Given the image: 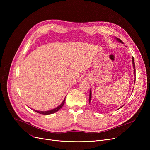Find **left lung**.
Returning <instances> with one entry per match:
<instances>
[{
  "label": "left lung",
  "mask_w": 150,
  "mask_h": 150,
  "mask_svg": "<svg viewBox=\"0 0 150 150\" xmlns=\"http://www.w3.org/2000/svg\"><path fill=\"white\" fill-rule=\"evenodd\" d=\"M117 40L120 42V43H122L123 44V42L122 41L121 39H120L119 38H118L117 37L115 38ZM132 66H133V69H134V83H135V81H136V69H135V63H134V58L132 57ZM89 103H91V98H92V92H91V89H90V91H89ZM121 107V108H122Z\"/></svg>",
  "instance_id": "8db88e82"
}]
</instances>
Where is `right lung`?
<instances>
[{
	"mask_svg": "<svg viewBox=\"0 0 150 150\" xmlns=\"http://www.w3.org/2000/svg\"><path fill=\"white\" fill-rule=\"evenodd\" d=\"M65 100H66V98L64 99V100H63V101L62 102V103L59 105L58 107L55 108L54 109H52L51 110H49V111H37V110H35V109H33L34 111L38 112V113H39V114H44V115H49V114H53L54 112H57L58 111H59V110L63 106V105H64V102H65Z\"/></svg>",
	"mask_w": 150,
	"mask_h": 150,
	"instance_id": "1",
	"label": "right lung"
}]
</instances>
